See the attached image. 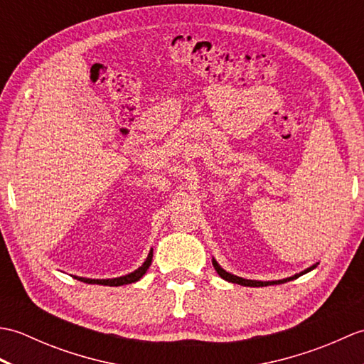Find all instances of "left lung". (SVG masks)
<instances>
[{
    "label": "left lung",
    "mask_w": 364,
    "mask_h": 364,
    "mask_svg": "<svg viewBox=\"0 0 364 364\" xmlns=\"http://www.w3.org/2000/svg\"><path fill=\"white\" fill-rule=\"evenodd\" d=\"M213 266H214L215 270H218V274L223 278V280H227V282H230V283L241 284V286H250V288H261V286H269V284H282V283H286V282H289V280H294V278H297V277L304 275V274H306V272H310V270H313V269L316 267V266H313V267H310V269L304 270V272H301V274H297V275L289 277V278H283V280H278V282H257V280H245V278H242V277H236V275H233V274H228L227 270H223V269L218 264V261H214V259H213Z\"/></svg>",
    "instance_id": "8db88e82"
}]
</instances>
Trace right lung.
Segmentation results:
<instances>
[{
	"label": "right lung",
	"mask_w": 364,
	"mask_h": 364,
	"mask_svg": "<svg viewBox=\"0 0 364 364\" xmlns=\"http://www.w3.org/2000/svg\"><path fill=\"white\" fill-rule=\"evenodd\" d=\"M151 258H153V252H150L149 258L144 262V264L139 267L134 272H131L125 277H119V278H107V280H90V278H82V277H75L78 278L80 282L84 283H89V284H103V286H122V284H129V283H134L137 280H141L142 275L149 270L150 264H151Z\"/></svg>",
	"instance_id": "right-lung-1"
}]
</instances>
